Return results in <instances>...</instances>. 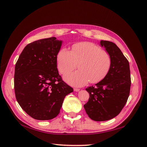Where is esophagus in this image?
Returning a JSON list of instances; mask_svg holds the SVG:
<instances>
[{"label": "esophagus", "mask_w": 147, "mask_h": 147, "mask_svg": "<svg viewBox=\"0 0 147 147\" xmlns=\"http://www.w3.org/2000/svg\"><path fill=\"white\" fill-rule=\"evenodd\" d=\"M74 91H79L80 89L79 88H74Z\"/></svg>", "instance_id": "esophagus-1"}]
</instances>
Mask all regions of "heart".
I'll return each instance as SVG.
<instances>
[{
    "mask_svg": "<svg viewBox=\"0 0 147 147\" xmlns=\"http://www.w3.org/2000/svg\"><path fill=\"white\" fill-rule=\"evenodd\" d=\"M111 63L110 53L91 42L74 44L71 51L62 48L57 55L58 70L63 75L72 72L78 64L80 70L64 77L67 83L74 86L103 80L110 70Z\"/></svg>",
    "mask_w": 147,
    "mask_h": 147,
    "instance_id": "b5f03b06",
    "label": "heart"
}]
</instances>
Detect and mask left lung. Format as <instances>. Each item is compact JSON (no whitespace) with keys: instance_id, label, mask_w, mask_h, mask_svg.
Returning <instances> with one entry per match:
<instances>
[{"instance_id":"obj_1","label":"left lung","mask_w":147,"mask_h":147,"mask_svg":"<svg viewBox=\"0 0 147 147\" xmlns=\"http://www.w3.org/2000/svg\"><path fill=\"white\" fill-rule=\"evenodd\" d=\"M100 44L110 53L111 66L103 80L86 88L90 98L84 105L88 117L96 121L117 117L127 103L131 86L129 62L121 50L108 40H101Z\"/></svg>"}]
</instances>
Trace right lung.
<instances>
[{
	"mask_svg": "<svg viewBox=\"0 0 147 147\" xmlns=\"http://www.w3.org/2000/svg\"><path fill=\"white\" fill-rule=\"evenodd\" d=\"M61 44L62 41L55 37L29 43L16 64V100L22 110L36 120L56 117L64 98L73 91L57 71V55Z\"/></svg>",
	"mask_w": 147,
	"mask_h": 147,
	"instance_id": "right-lung-1",
	"label": "right lung"
}]
</instances>
